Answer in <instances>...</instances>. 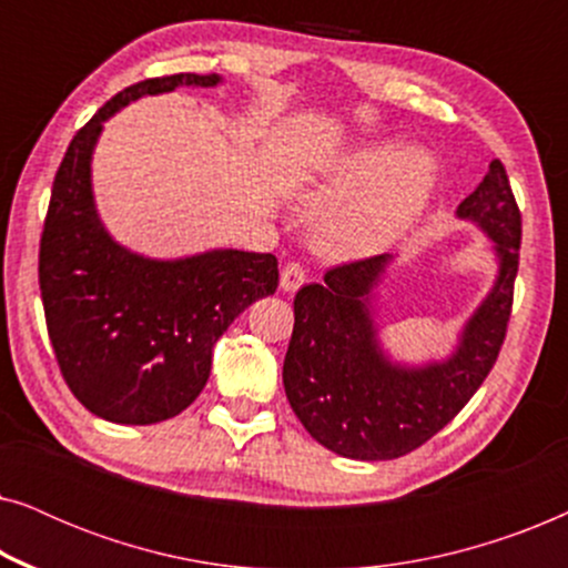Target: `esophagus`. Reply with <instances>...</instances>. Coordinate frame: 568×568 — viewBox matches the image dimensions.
Wrapping results in <instances>:
<instances>
[{
	"label": "esophagus",
	"mask_w": 568,
	"mask_h": 568,
	"mask_svg": "<svg viewBox=\"0 0 568 568\" xmlns=\"http://www.w3.org/2000/svg\"><path fill=\"white\" fill-rule=\"evenodd\" d=\"M305 282H307V271L302 263L292 261L282 268V278H278V284H282L284 292H297Z\"/></svg>",
	"instance_id": "esophagus-1"
}]
</instances>
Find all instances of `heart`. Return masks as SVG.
I'll return each mask as SVG.
<instances>
[{
    "label": "heart",
    "mask_w": 568,
    "mask_h": 568,
    "mask_svg": "<svg viewBox=\"0 0 568 568\" xmlns=\"http://www.w3.org/2000/svg\"><path fill=\"white\" fill-rule=\"evenodd\" d=\"M437 165L422 146L372 144L338 162L328 181L307 193L321 222V243L336 255H367L390 243L429 199Z\"/></svg>",
    "instance_id": "heart-1"
}]
</instances>
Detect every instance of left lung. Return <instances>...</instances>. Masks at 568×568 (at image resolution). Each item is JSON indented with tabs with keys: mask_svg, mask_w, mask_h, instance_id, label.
I'll use <instances>...</instances> for the list:
<instances>
[{
	"mask_svg": "<svg viewBox=\"0 0 568 568\" xmlns=\"http://www.w3.org/2000/svg\"><path fill=\"white\" fill-rule=\"evenodd\" d=\"M457 214L496 243L501 268L491 294L465 325L453 359L406 369L387 362L367 297L387 255L341 263L323 284L294 297L284 356V390L310 437L352 460H395L414 453L460 414L496 364L515 302L523 214L501 160H491Z\"/></svg>",
	"mask_w": 568,
	"mask_h": 568,
	"instance_id": "8db88e82",
	"label": "left lung"
}]
</instances>
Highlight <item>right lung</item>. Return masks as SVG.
<instances>
[{"instance_id":"add662e5","label":"right lung","mask_w":568,"mask_h":568,"mask_svg":"<svg viewBox=\"0 0 568 568\" xmlns=\"http://www.w3.org/2000/svg\"><path fill=\"white\" fill-rule=\"evenodd\" d=\"M216 82L170 74L121 90L77 131L53 178L38 251L45 328L69 390L105 422L144 426L189 408L209 379L216 338L278 286L271 253L150 261L113 243L98 220L90 158L108 115L178 84Z\"/></svg>"}]
</instances>
